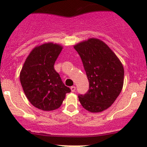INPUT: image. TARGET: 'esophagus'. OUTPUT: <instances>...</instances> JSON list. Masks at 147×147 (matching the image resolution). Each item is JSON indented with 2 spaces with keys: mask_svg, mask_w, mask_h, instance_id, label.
<instances>
[{
  "mask_svg": "<svg viewBox=\"0 0 147 147\" xmlns=\"http://www.w3.org/2000/svg\"><path fill=\"white\" fill-rule=\"evenodd\" d=\"M71 92H75V90H76V87L75 86L71 87Z\"/></svg>",
  "mask_w": 147,
  "mask_h": 147,
  "instance_id": "obj_1",
  "label": "esophagus"
}]
</instances>
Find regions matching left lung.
<instances>
[{
  "mask_svg": "<svg viewBox=\"0 0 147 147\" xmlns=\"http://www.w3.org/2000/svg\"><path fill=\"white\" fill-rule=\"evenodd\" d=\"M80 54L89 81V90L79 95L85 110L99 113L113 104L124 85V71L115 53L103 41L90 38L74 46Z\"/></svg>",
  "mask_w": 147,
  "mask_h": 147,
  "instance_id": "obj_1",
  "label": "left lung"
}]
</instances>
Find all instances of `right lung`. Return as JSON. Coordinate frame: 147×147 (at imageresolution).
Segmentation results:
<instances>
[{"mask_svg":"<svg viewBox=\"0 0 147 147\" xmlns=\"http://www.w3.org/2000/svg\"><path fill=\"white\" fill-rule=\"evenodd\" d=\"M62 45L47 42L35 47L27 57L20 74L22 88L35 107L45 111L59 108L71 89L54 70Z\"/></svg>","mask_w":147,"mask_h":147,"instance_id":"right-lung-1","label":"right lung"}]
</instances>
